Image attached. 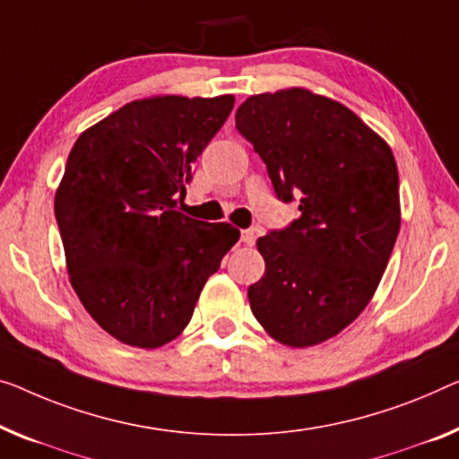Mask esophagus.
I'll use <instances>...</instances> for the list:
<instances>
[{"label":"esophagus","instance_id":"esophagus-1","mask_svg":"<svg viewBox=\"0 0 459 459\" xmlns=\"http://www.w3.org/2000/svg\"><path fill=\"white\" fill-rule=\"evenodd\" d=\"M255 238H257V230H255V229H245V230H241V241H243L245 245H253V243H255Z\"/></svg>","mask_w":459,"mask_h":459}]
</instances>
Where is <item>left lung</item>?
Returning <instances> with one entry per match:
<instances>
[{"mask_svg": "<svg viewBox=\"0 0 459 459\" xmlns=\"http://www.w3.org/2000/svg\"><path fill=\"white\" fill-rule=\"evenodd\" d=\"M235 121L278 200L300 212L257 238L251 311L286 346L319 344L360 316L385 272L400 232L394 154L351 108L303 88L251 97Z\"/></svg>", "mask_w": 459, "mask_h": 459, "instance_id": "obj_1", "label": "left lung"}]
</instances>
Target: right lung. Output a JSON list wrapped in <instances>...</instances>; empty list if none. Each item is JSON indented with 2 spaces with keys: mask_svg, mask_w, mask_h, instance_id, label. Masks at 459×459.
<instances>
[{
  "mask_svg": "<svg viewBox=\"0 0 459 459\" xmlns=\"http://www.w3.org/2000/svg\"><path fill=\"white\" fill-rule=\"evenodd\" d=\"M232 105L230 94L134 100L86 129L67 156L55 218L70 282L102 330L129 346L179 336L238 241L229 222L175 210Z\"/></svg>",
  "mask_w": 459,
  "mask_h": 459,
  "instance_id": "1",
  "label": "right lung"
}]
</instances>
